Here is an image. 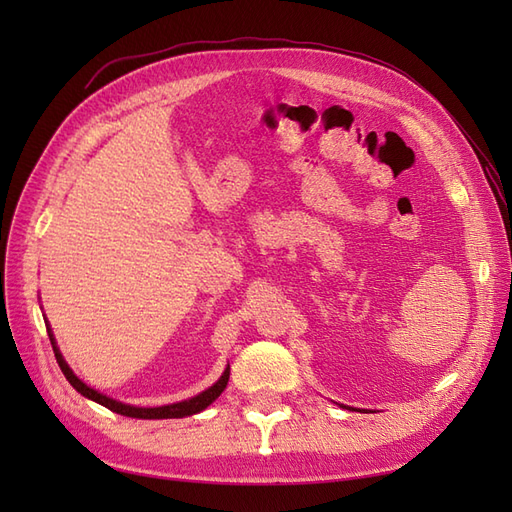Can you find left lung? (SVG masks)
<instances>
[{
    "instance_id": "1",
    "label": "left lung",
    "mask_w": 512,
    "mask_h": 512,
    "mask_svg": "<svg viewBox=\"0 0 512 512\" xmlns=\"http://www.w3.org/2000/svg\"><path fill=\"white\" fill-rule=\"evenodd\" d=\"M342 408H346V406H342Z\"/></svg>"
}]
</instances>
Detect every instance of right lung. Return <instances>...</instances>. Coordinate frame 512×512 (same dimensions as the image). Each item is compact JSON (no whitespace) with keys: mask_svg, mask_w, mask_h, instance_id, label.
<instances>
[{"mask_svg":"<svg viewBox=\"0 0 512 512\" xmlns=\"http://www.w3.org/2000/svg\"><path fill=\"white\" fill-rule=\"evenodd\" d=\"M46 331H49V339H51V346H53V352H55V359H57L61 371H64L66 380L74 386V389L79 391L83 397L96 401V404H100V406H104L108 410H113L117 414H123V416H132V418H183V416L198 414V412H203L209 404H213V401L222 395V391L226 389V384H228V378H230V367H226L222 378L218 382H215L213 386H209L207 391L198 393L192 399L177 401V404L160 406V408H136V406H130V404H121V401H117V399L106 397V395L98 393L96 389H91V386H87L83 380L76 378V374L68 367V363L64 361V356H61V352L57 348V342H55L49 322H46Z\"/></svg>","mask_w":512,"mask_h":512,"instance_id":"1","label":"right lung"}]
</instances>
